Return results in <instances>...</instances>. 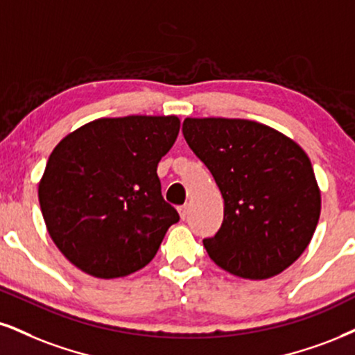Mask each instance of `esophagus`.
Segmentation results:
<instances>
[{
    "instance_id": "1",
    "label": "esophagus",
    "mask_w": 355,
    "mask_h": 355,
    "mask_svg": "<svg viewBox=\"0 0 355 355\" xmlns=\"http://www.w3.org/2000/svg\"><path fill=\"white\" fill-rule=\"evenodd\" d=\"M178 211H179V216H181L182 220H184V218L187 217V211H189V205L187 204L181 205V207H178Z\"/></svg>"
}]
</instances>
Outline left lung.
Wrapping results in <instances>:
<instances>
[{"label": "left lung", "instance_id": "8db88e82", "mask_svg": "<svg viewBox=\"0 0 355 355\" xmlns=\"http://www.w3.org/2000/svg\"><path fill=\"white\" fill-rule=\"evenodd\" d=\"M182 133L224 198L220 229L204 239L214 263L248 279L271 278L295 263L321 214V192L303 148L240 118H186Z\"/></svg>", "mask_w": 355, "mask_h": 355}]
</instances>
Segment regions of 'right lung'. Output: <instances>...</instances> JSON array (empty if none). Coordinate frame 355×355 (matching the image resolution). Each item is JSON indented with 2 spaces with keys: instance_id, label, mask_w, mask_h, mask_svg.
Here are the masks:
<instances>
[{
  "instance_id": "add662e5",
  "label": "right lung",
  "mask_w": 355,
  "mask_h": 355,
  "mask_svg": "<svg viewBox=\"0 0 355 355\" xmlns=\"http://www.w3.org/2000/svg\"><path fill=\"white\" fill-rule=\"evenodd\" d=\"M179 126L174 115L100 118L54 148L39 204L51 239L77 268L110 279L155 258L179 220L156 173Z\"/></svg>"
}]
</instances>
